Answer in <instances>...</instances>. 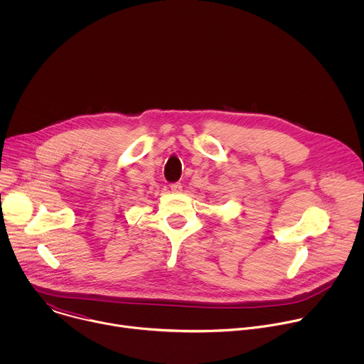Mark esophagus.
I'll list each match as a JSON object with an SVG mask.
<instances>
[{
  "label": "esophagus",
  "instance_id": "34e87169",
  "mask_svg": "<svg viewBox=\"0 0 364 364\" xmlns=\"http://www.w3.org/2000/svg\"><path fill=\"white\" fill-rule=\"evenodd\" d=\"M170 188H171L173 193H180V191L183 190V186H181V183H173V184L170 186Z\"/></svg>",
  "mask_w": 364,
  "mask_h": 364
}]
</instances>
